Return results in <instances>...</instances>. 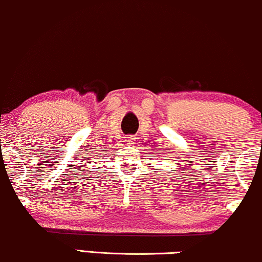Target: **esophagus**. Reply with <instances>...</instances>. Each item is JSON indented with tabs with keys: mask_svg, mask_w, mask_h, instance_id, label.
Listing matches in <instances>:
<instances>
[{
	"mask_svg": "<svg viewBox=\"0 0 262 262\" xmlns=\"http://www.w3.org/2000/svg\"><path fill=\"white\" fill-rule=\"evenodd\" d=\"M135 141H136V138L131 135L127 136V137H125V142H126L127 144H135Z\"/></svg>",
	"mask_w": 262,
	"mask_h": 262,
	"instance_id": "1",
	"label": "esophagus"
}]
</instances>
